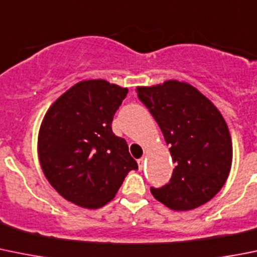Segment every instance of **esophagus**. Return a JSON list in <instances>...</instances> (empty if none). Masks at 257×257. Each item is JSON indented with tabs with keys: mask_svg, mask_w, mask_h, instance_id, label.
Wrapping results in <instances>:
<instances>
[{
	"mask_svg": "<svg viewBox=\"0 0 257 257\" xmlns=\"http://www.w3.org/2000/svg\"><path fill=\"white\" fill-rule=\"evenodd\" d=\"M143 167H145V158H140L138 160V169H140V171H142Z\"/></svg>",
	"mask_w": 257,
	"mask_h": 257,
	"instance_id": "esophagus-1",
	"label": "esophagus"
}]
</instances>
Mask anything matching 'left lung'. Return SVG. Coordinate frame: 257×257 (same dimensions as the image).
<instances>
[{
	"instance_id": "obj_1",
	"label": "left lung",
	"mask_w": 257,
	"mask_h": 257,
	"mask_svg": "<svg viewBox=\"0 0 257 257\" xmlns=\"http://www.w3.org/2000/svg\"><path fill=\"white\" fill-rule=\"evenodd\" d=\"M141 101L161 128L176 165L169 184L151 193L172 210H191L209 201L227 181L232 140L226 120L194 86L176 80L137 87Z\"/></svg>"
}]
</instances>
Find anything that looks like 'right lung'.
<instances>
[{"mask_svg":"<svg viewBox=\"0 0 257 257\" xmlns=\"http://www.w3.org/2000/svg\"><path fill=\"white\" fill-rule=\"evenodd\" d=\"M128 88L105 80L76 83L48 109L38 155L50 185L87 209L109 203L132 170L138 169L125 140L111 131Z\"/></svg>","mask_w":257,"mask_h":257,"instance_id":"add662e5","label":"right lung"}]
</instances>
